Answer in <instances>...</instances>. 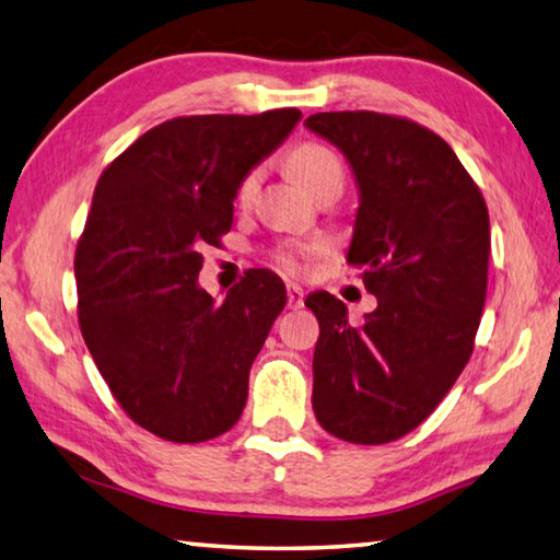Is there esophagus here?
I'll use <instances>...</instances> for the list:
<instances>
[{
	"label": "esophagus",
	"mask_w": 560,
	"mask_h": 560,
	"mask_svg": "<svg viewBox=\"0 0 560 560\" xmlns=\"http://www.w3.org/2000/svg\"><path fill=\"white\" fill-rule=\"evenodd\" d=\"M302 302H305V292H302V288L292 282V285H288V305L292 310H300Z\"/></svg>",
	"instance_id": "esophagus-1"
}]
</instances>
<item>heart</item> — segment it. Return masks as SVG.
<instances>
[{
  "mask_svg": "<svg viewBox=\"0 0 560 560\" xmlns=\"http://www.w3.org/2000/svg\"><path fill=\"white\" fill-rule=\"evenodd\" d=\"M290 166L292 172H295L298 179L305 184V189H312L319 179H325L329 174H341V162L339 156L329 150L325 144H317V142H302L298 144L295 150L290 154ZM260 182V172H250L245 179L241 182V189H238V199L241 201H248L255 186ZM307 253V248H300V250H282L280 253V262L285 265L288 270H298L300 268V258Z\"/></svg>",
  "mask_w": 560,
  "mask_h": 560,
  "instance_id": "heart-1",
  "label": "heart"
}]
</instances>
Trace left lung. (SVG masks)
<instances>
[{
  "mask_svg": "<svg viewBox=\"0 0 560 560\" xmlns=\"http://www.w3.org/2000/svg\"><path fill=\"white\" fill-rule=\"evenodd\" d=\"M305 127L354 174L347 262L378 302L351 327L345 302L307 295L319 322L312 408L347 443H390L433 413L472 354L487 298V203L453 147L404 117L317 113Z\"/></svg>",
  "mask_w": 560,
  "mask_h": 560,
  "instance_id": "1",
  "label": "left lung"
}]
</instances>
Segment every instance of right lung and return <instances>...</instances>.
I'll use <instances>...</instances> for the list:
<instances>
[{"mask_svg": "<svg viewBox=\"0 0 560 560\" xmlns=\"http://www.w3.org/2000/svg\"><path fill=\"white\" fill-rule=\"evenodd\" d=\"M300 120L295 107L174 117L95 186L75 248L78 322L117 404L170 443L219 438L243 413L288 292L260 268L215 302L199 285L201 250L231 231L241 182Z\"/></svg>", "mask_w": 560, "mask_h": 560, "instance_id": "right-lung-1", "label": "right lung"}]
</instances>
